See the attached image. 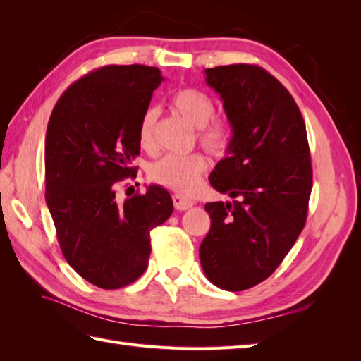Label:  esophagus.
<instances>
[{
  "label": "esophagus",
  "mask_w": 361,
  "mask_h": 361,
  "mask_svg": "<svg viewBox=\"0 0 361 361\" xmlns=\"http://www.w3.org/2000/svg\"><path fill=\"white\" fill-rule=\"evenodd\" d=\"M173 203H174V207H176L178 211H187V209H190V207L194 206L192 200L183 197V195H180V194L173 195Z\"/></svg>",
  "instance_id": "esophagus-1"
}]
</instances>
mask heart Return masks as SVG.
Returning <instances> with one entry per match:
<instances>
[{"label": "heart", "instance_id": "heart-1", "mask_svg": "<svg viewBox=\"0 0 361 361\" xmlns=\"http://www.w3.org/2000/svg\"><path fill=\"white\" fill-rule=\"evenodd\" d=\"M171 110L182 116L197 129L199 143L211 154H221L227 146V128L221 120L212 118L215 113L214 102L206 93L197 89H180L170 101ZM159 111L147 108L138 123V145L146 152L157 147V123ZM206 170V159L200 154L166 155L149 166L152 182L182 194H191L199 188L200 176Z\"/></svg>", "mask_w": 361, "mask_h": 361}]
</instances>
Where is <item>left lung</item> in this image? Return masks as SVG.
<instances>
[{"label":"left lung","mask_w":361,"mask_h":361,"mask_svg":"<svg viewBox=\"0 0 361 361\" xmlns=\"http://www.w3.org/2000/svg\"><path fill=\"white\" fill-rule=\"evenodd\" d=\"M204 75L232 129L209 182L233 200L204 204L211 231L200 245V264L212 285L239 292L268 279L304 228L310 150L300 108L265 69L231 64Z\"/></svg>","instance_id":"1"}]
</instances>
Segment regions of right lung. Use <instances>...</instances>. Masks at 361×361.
Instances as JSON below:
<instances>
[{"label":"right lung","mask_w":361,"mask_h":361,"mask_svg":"<svg viewBox=\"0 0 361 361\" xmlns=\"http://www.w3.org/2000/svg\"><path fill=\"white\" fill-rule=\"evenodd\" d=\"M162 81L158 68L104 66L73 82L49 118L47 206L64 259L97 288H123L143 274L150 231L173 212L159 185L116 199V183L135 178L138 123Z\"/></svg>","instance_id":"right-lung-1"}]
</instances>
